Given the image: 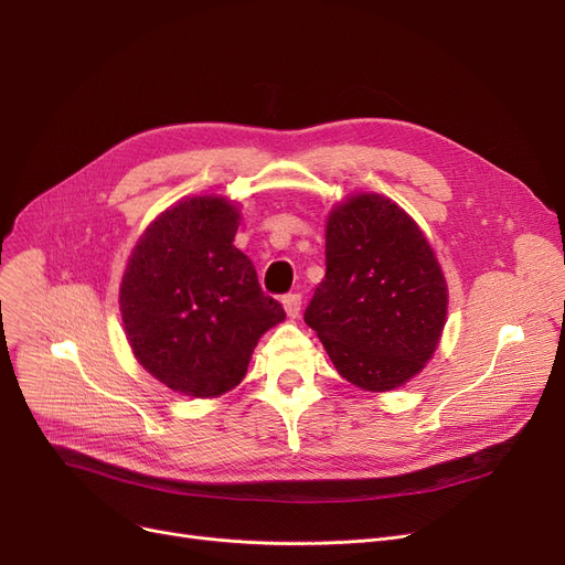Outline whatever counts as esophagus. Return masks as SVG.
<instances>
[{
	"mask_svg": "<svg viewBox=\"0 0 565 565\" xmlns=\"http://www.w3.org/2000/svg\"><path fill=\"white\" fill-rule=\"evenodd\" d=\"M281 305L286 309L288 318H298L300 309H302V295L300 292H288V295H284V298H281Z\"/></svg>",
	"mask_w": 565,
	"mask_h": 565,
	"instance_id": "obj_1",
	"label": "esophagus"
}]
</instances>
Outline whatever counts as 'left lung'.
<instances>
[{
  "instance_id": "left-lung-1",
  "label": "left lung",
  "mask_w": 565,
  "mask_h": 565,
  "mask_svg": "<svg viewBox=\"0 0 565 565\" xmlns=\"http://www.w3.org/2000/svg\"><path fill=\"white\" fill-rule=\"evenodd\" d=\"M328 273L305 311L341 377L392 392L437 350L449 290L424 231L392 199L337 203L324 228Z\"/></svg>"
}]
</instances>
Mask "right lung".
Here are the masks:
<instances>
[{"label":"right lung","instance_id":"add662e5","mask_svg":"<svg viewBox=\"0 0 565 565\" xmlns=\"http://www.w3.org/2000/svg\"><path fill=\"white\" fill-rule=\"evenodd\" d=\"M241 211L190 196L146 226L124 273L118 307L137 362L169 390L215 398L241 384L258 339L286 313L233 245Z\"/></svg>","mask_w":565,"mask_h":565}]
</instances>
